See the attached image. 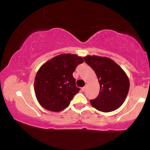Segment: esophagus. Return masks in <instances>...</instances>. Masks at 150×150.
I'll list each match as a JSON object with an SVG mask.
<instances>
[{"mask_svg": "<svg viewBox=\"0 0 150 150\" xmlns=\"http://www.w3.org/2000/svg\"><path fill=\"white\" fill-rule=\"evenodd\" d=\"M81 90H82V91H85V87H83L81 88Z\"/></svg>", "mask_w": 150, "mask_h": 150, "instance_id": "1", "label": "esophagus"}]
</instances>
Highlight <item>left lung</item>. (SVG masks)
Wrapping results in <instances>:
<instances>
[{"mask_svg": "<svg viewBox=\"0 0 150 150\" xmlns=\"http://www.w3.org/2000/svg\"><path fill=\"white\" fill-rule=\"evenodd\" d=\"M85 62L95 72L100 84L97 97L90 100L96 110L108 112L124 103L130 88V81L125 71L115 61L106 57L87 55Z\"/></svg>", "mask_w": 150, "mask_h": 150, "instance_id": "left-lung-1", "label": "left lung"}]
</instances>
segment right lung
Returning <instances> with one entry per match:
<instances>
[{
	"label": "right lung",
	"mask_w": 150,
	"mask_h": 150,
	"mask_svg": "<svg viewBox=\"0 0 150 150\" xmlns=\"http://www.w3.org/2000/svg\"><path fill=\"white\" fill-rule=\"evenodd\" d=\"M82 57L76 54H63L44 63L38 71L34 81L35 96L42 107L52 112H59L69 105L75 94L76 87L73 73Z\"/></svg>",
	"instance_id": "1"
}]
</instances>
